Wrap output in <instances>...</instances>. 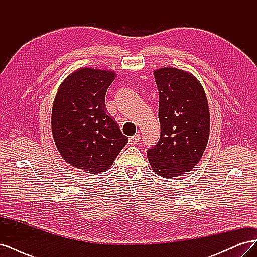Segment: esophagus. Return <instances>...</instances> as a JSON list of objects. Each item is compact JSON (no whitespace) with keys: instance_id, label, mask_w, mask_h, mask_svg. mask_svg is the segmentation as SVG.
Segmentation results:
<instances>
[{"instance_id":"1","label":"esophagus","mask_w":257,"mask_h":257,"mask_svg":"<svg viewBox=\"0 0 257 257\" xmlns=\"http://www.w3.org/2000/svg\"><path fill=\"white\" fill-rule=\"evenodd\" d=\"M139 139H141V135H139V134H135L134 136H132V137L130 138V144H131V145H136V144L139 142Z\"/></svg>"}]
</instances>
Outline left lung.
<instances>
[{"label":"left lung","instance_id":"left-lung-1","mask_svg":"<svg viewBox=\"0 0 257 257\" xmlns=\"http://www.w3.org/2000/svg\"><path fill=\"white\" fill-rule=\"evenodd\" d=\"M159 89L161 136L147 151L153 172L174 178L191 172L203 157L210 134V113L203 85L175 67L154 71Z\"/></svg>","mask_w":257,"mask_h":257}]
</instances>
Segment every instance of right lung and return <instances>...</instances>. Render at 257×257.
<instances>
[{"mask_svg": "<svg viewBox=\"0 0 257 257\" xmlns=\"http://www.w3.org/2000/svg\"><path fill=\"white\" fill-rule=\"evenodd\" d=\"M115 78L107 69L81 67L61 83L51 131L62 158L90 174L109 169L128 138L106 112L105 95Z\"/></svg>", "mask_w": 257, "mask_h": 257, "instance_id": "1", "label": "right lung"}]
</instances>
